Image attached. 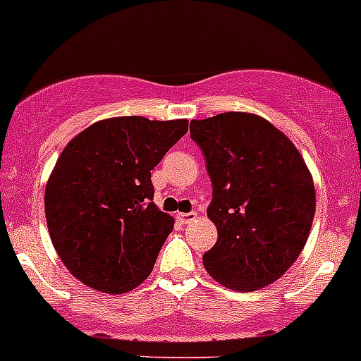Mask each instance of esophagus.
Returning <instances> with one entry per match:
<instances>
[{
  "mask_svg": "<svg viewBox=\"0 0 361 361\" xmlns=\"http://www.w3.org/2000/svg\"><path fill=\"white\" fill-rule=\"evenodd\" d=\"M177 218H178V221H183V224H190L191 220H195V218H197V213H195V211H191V213H178Z\"/></svg>",
  "mask_w": 361,
  "mask_h": 361,
  "instance_id": "1",
  "label": "esophagus"
}]
</instances>
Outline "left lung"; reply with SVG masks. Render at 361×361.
I'll return each mask as SVG.
<instances>
[{
	"instance_id": "1",
	"label": "left lung",
	"mask_w": 361,
	"mask_h": 361,
	"mask_svg": "<svg viewBox=\"0 0 361 361\" xmlns=\"http://www.w3.org/2000/svg\"><path fill=\"white\" fill-rule=\"evenodd\" d=\"M213 184L207 216L218 231L204 254L214 281L254 292L279 279L306 245L315 186L295 145L250 112H224L190 123Z\"/></svg>"
}]
</instances>
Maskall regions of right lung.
I'll list each match as a JSON object with an SVG mask.
<instances>
[{
	"mask_svg": "<svg viewBox=\"0 0 361 361\" xmlns=\"http://www.w3.org/2000/svg\"><path fill=\"white\" fill-rule=\"evenodd\" d=\"M188 120L120 116L92 123L62 150L46 184L51 243L82 283L125 293L150 276L173 218L154 200L150 171Z\"/></svg>",
	"mask_w": 361,
	"mask_h": 361,
	"instance_id": "obj_1",
	"label": "right lung"
}]
</instances>
